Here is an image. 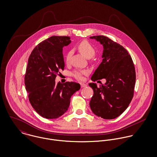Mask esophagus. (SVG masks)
Segmentation results:
<instances>
[{
	"mask_svg": "<svg viewBox=\"0 0 157 157\" xmlns=\"http://www.w3.org/2000/svg\"><path fill=\"white\" fill-rule=\"evenodd\" d=\"M80 85H81V87H82V88L86 87L87 86V85L86 84H84V83H80Z\"/></svg>",
	"mask_w": 157,
	"mask_h": 157,
	"instance_id": "34e87169",
	"label": "esophagus"
}]
</instances>
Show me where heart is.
Returning <instances> with one entry per match:
<instances>
[{
    "label": "heart",
    "mask_w": 157,
    "mask_h": 157,
    "mask_svg": "<svg viewBox=\"0 0 157 157\" xmlns=\"http://www.w3.org/2000/svg\"><path fill=\"white\" fill-rule=\"evenodd\" d=\"M77 48L79 50V51L88 59H90L93 57L96 52V49L94 48V46L87 41H82L81 43H79L77 46ZM71 55H72L71 51H68L66 53V61L67 63L69 61ZM87 73L88 72L87 71L82 70V71H75L73 73L72 75L76 78L78 79H82V75H87Z\"/></svg>",
    "instance_id": "1"
}]
</instances>
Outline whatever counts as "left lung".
Returning <instances> with one entry per match:
<instances>
[{"mask_svg":"<svg viewBox=\"0 0 157 157\" xmlns=\"http://www.w3.org/2000/svg\"><path fill=\"white\" fill-rule=\"evenodd\" d=\"M104 46L102 61L95 70L91 79L95 82L103 78L106 83L93 90L90 106L93 113L104 119H113L125 111L134 96L136 70L128 52L122 45L104 35L90 36Z\"/></svg>","mask_w":157,"mask_h":157,"instance_id":"obj_1","label":"left lung"}]
</instances>
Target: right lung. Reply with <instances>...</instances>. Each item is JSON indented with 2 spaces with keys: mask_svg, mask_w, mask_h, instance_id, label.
<instances>
[{
  "mask_svg": "<svg viewBox=\"0 0 157 157\" xmlns=\"http://www.w3.org/2000/svg\"><path fill=\"white\" fill-rule=\"evenodd\" d=\"M71 43L67 36H52L39 43L29 59L25 84L30 104L46 119H56L68 109L70 98L80 89V84L66 82L56 84L55 78L64 70V46Z\"/></svg>",
  "mask_w": 157,
  "mask_h": 157,
  "instance_id": "add662e5",
  "label": "right lung"
}]
</instances>
